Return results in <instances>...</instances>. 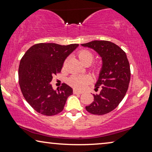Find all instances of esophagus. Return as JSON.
Segmentation results:
<instances>
[{
	"label": "esophagus",
	"instance_id": "1",
	"mask_svg": "<svg viewBox=\"0 0 152 152\" xmlns=\"http://www.w3.org/2000/svg\"><path fill=\"white\" fill-rule=\"evenodd\" d=\"M73 93L74 94H82V92H81V91H77V90H73Z\"/></svg>",
	"mask_w": 152,
	"mask_h": 152
}]
</instances>
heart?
Returning a JSON list of instances; mask_svg holds the SVG:
<instances>
[{
  "label": "heart",
  "mask_w": 152,
  "mask_h": 152,
  "mask_svg": "<svg viewBox=\"0 0 152 152\" xmlns=\"http://www.w3.org/2000/svg\"><path fill=\"white\" fill-rule=\"evenodd\" d=\"M77 57L81 63L84 65H89L94 59V55L92 52L88 50H82L79 52ZM99 69V66H95L93 68L94 71H97ZM91 82L90 78L88 77L72 75L68 79V84L73 87L74 88L78 90H82L88 85Z\"/></svg>",
  "instance_id": "1"
}]
</instances>
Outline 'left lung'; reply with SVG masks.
I'll list each match as a JSON object with an SVG mask.
<instances>
[{
    "label": "left lung",
    "instance_id": "8db88e82",
    "mask_svg": "<svg viewBox=\"0 0 152 152\" xmlns=\"http://www.w3.org/2000/svg\"><path fill=\"white\" fill-rule=\"evenodd\" d=\"M82 46L95 50L102 59V68L93 94L94 101L86 107L93 115H104L115 109L125 96L130 82L131 70L126 55L115 43L108 41H93Z\"/></svg>",
    "mask_w": 152,
    "mask_h": 152
}]
</instances>
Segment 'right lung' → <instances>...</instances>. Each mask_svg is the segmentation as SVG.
I'll return each mask as SVG.
<instances>
[{"label": "right lung", "mask_w": 152, "mask_h": 152, "mask_svg": "<svg viewBox=\"0 0 152 152\" xmlns=\"http://www.w3.org/2000/svg\"><path fill=\"white\" fill-rule=\"evenodd\" d=\"M78 45L37 43L23 56L18 68L20 88L24 98L37 112L51 116L63 111L72 89L63 83L55 91L50 82L53 75L61 72L66 57Z\"/></svg>", "instance_id": "right-lung-1"}]
</instances>
